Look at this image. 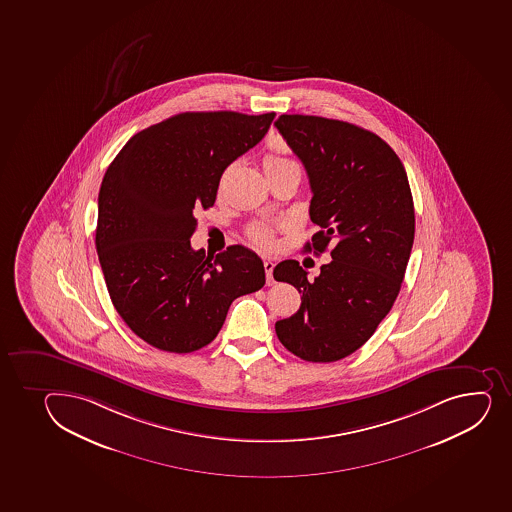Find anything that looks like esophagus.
Wrapping results in <instances>:
<instances>
[{
  "mask_svg": "<svg viewBox=\"0 0 512 512\" xmlns=\"http://www.w3.org/2000/svg\"><path fill=\"white\" fill-rule=\"evenodd\" d=\"M275 264L272 260H264V269H265V277H267V285H274L275 280L272 277V272H274Z\"/></svg>",
  "mask_w": 512,
  "mask_h": 512,
  "instance_id": "obj_1",
  "label": "esophagus"
}]
</instances>
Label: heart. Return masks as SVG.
I'll list each match as a JSON object with an SVG mask.
<instances>
[{
	"label": "heart",
	"instance_id": "1",
	"mask_svg": "<svg viewBox=\"0 0 512 512\" xmlns=\"http://www.w3.org/2000/svg\"><path fill=\"white\" fill-rule=\"evenodd\" d=\"M290 163H294V161H290V159L284 158V156H279V154L270 153L264 158V169L269 171V169L279 168V166ZM250 237H252L253 242L259 243L262 247H270L272 242H274L272 232H270L269 228L265 227H253Z\"/></svg>",
	"mask_w": 512,
	"mask_h": 512
}]
</instances>
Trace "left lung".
<instances>
[{"instance_id":"8db88e82","label":"left lung","mask_w":512,"mask_h":512,"mask_svg":"<svg viewBox=\"0 0 512 512\" xmlns=\"http://www.w3.org/2000/svg\"><path fill=\"white\" fill-rule=\"evenodd\" d=\"M311 183L306 243L331 248V262L307 279L284 260L274 279L294 285L299 311L275 322L280 343L304 361L331 363L368 341L395 304L415 237V208L400 158L373 132L326 117L282 114L275 122Z\"/></svg>"}]
</instances>
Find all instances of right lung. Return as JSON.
Returning a JSON list of instances; mask_svg holds the SVG:
<instances>
[{
	"instance_id": "right-lung-1",
	"label": "right lung",
	"mask_w": 512,
	"mask_h": 512,
	"mask_svg": "<svg viewBox=\"0 0 512 512\" xmlns=\"http://www.w3.org/2000/svg\"><path fill=\"white\" fill-rule=\"evenodd\" d=\"M274 117L183 112L137 132L109 164L95 247L116 311L154 348H203L230 304L264 287L257 253L232 245L210 257L190 238L196 208L213 206L223 171L262 141Z\"/></svg>"
}]
</instances>
